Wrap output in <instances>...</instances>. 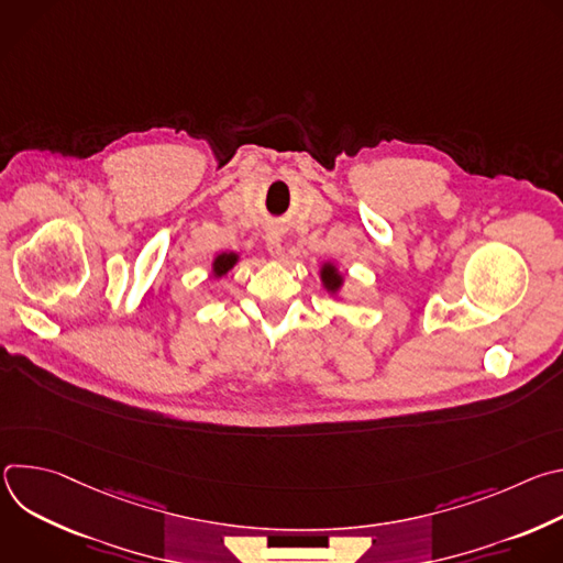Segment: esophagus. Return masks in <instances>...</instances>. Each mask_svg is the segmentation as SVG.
Here are the masks:
<instances>
[{
    "label": "esophagus",
    "mask_w": 563,
    "mask_h": 563,
    "mask_svg": "<svg viewBox=\"0 0 563 563\" xmlns=\"http://www.w3.org/2000/svg\"><path fill=\"white\" fill-rule=\"evenodd\" d=\"M283 240H280V233H276V231H269L267 233V250H269V254L272 256H280V252H283Z\"/></svg>",
    "instance_id": "1"
}]
</instances>
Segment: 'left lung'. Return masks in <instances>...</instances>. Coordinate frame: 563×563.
<instances>
[{
  "label": "left lung",
  "mask_w": 563,
  "mask_h": 563,
  "mask_svg": "<svg viewBox=\"0 0 563 563\" xmlns=\"http://www.w3.org/2000/svg\"><path fill=\"white\" fill-rule=\"evenodd\" d=\"M323 280L328 285V289H339L341 287V276L336 274V269L332 265H325L323 269Z\"/></svg>",
  "instance_id": "obj_1"
}]
</instances>
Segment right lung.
I'll return each instance as SVG.
<instances>
[{
    "instance_id": "1",
    "label": "right lung",
    "mask_w": 563,
    "mask_h": 563,
    "mask_svg": "<svg viewBox=\"0 0 563 563\" xmlns=\"http://www.w3.org/2000/svg\"><path fill=\"white\" fill-rule=\"evenodd\" d=\"M233 263H235V254H222V256L216 258L213 272H216L218 276H222V274H227V272L233 267Z\"/></svg>"
}]
</instances>
